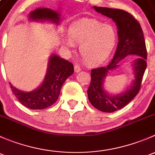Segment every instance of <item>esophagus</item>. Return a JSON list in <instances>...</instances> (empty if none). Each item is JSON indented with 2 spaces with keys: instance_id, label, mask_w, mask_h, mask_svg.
I'll return each instance as SVG.
<instances>
[{
  "instance_id": "34e87169",
  "label": "esophagus",
  "mask_w": 155,
  "mask_h": 155,
  "mask_svg": "<svg viewBox=\"0 0 155 155\" xmlns=\"http://www.w3.org/2000/svg\"><path fill=\"white\" fill-rule=\"evenodd\" d=\"M74 70H75V72H76V73H79V72L81 71L80 67H79V65L76 64V65H75V66H74Z\"/></svg>"
}]
</instances>
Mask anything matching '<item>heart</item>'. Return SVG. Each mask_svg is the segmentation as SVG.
<instances>
[{
  "label": "heart",
  "mask_w": 155,
  "mask_h": 155,
  "mask_svg": "<svg viewBox=\"0 0 155 155\" xmlns=\"http://www.w3.org/2000/svg\"><path fill=\"white\" fill-rule=\"evenodd\" d=\"M65 44L73 48L79 44V53L89 64H97L107 58L117 41L112 25L95 19H83L70 25Z\"/></svg>",
  "instance_id": "obj_1"
}]
</instances>
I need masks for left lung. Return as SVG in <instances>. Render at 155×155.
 Segmentation results:
<instances>
[{
    "label": "left lung",
    "instance_id": "obj_1",
    "mask_svg": "<svg viewBox=\"0 0 155 155\" xmlns=\"http://www.w3.org/2000/svg\"><path fill=\"white\" fill-rule=\"evenodd\" d=\"M99 13L113 20L118 28V43L115 55L107 67L91 70V80L87 89V97L91 105L104 112H113L127 105L138 94L146 69L147 51L143 30L140 23L129 12L118 9L94 7ZM135 54L138 57L131 62L134 74L132 84L124 92L110 95L105 91L104 79L109 71L120 66L126 56Z\"/></svg>",
    "mask_w": 155,
    "mask_h": 155
}]
</instances>
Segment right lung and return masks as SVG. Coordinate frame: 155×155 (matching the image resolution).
Listing matches in <instances>:
<instances>
[{
  "label": "right lung",
  "instance_id": "right-lung-1",
  "mask_svg": "<svg viewBox=\"0 0 155 155\" xmlns=\"http://www.w3.org/2000/svg\"><path fill=\"white\" fill-rule=\"evenodd\" d=\"M28 18L30 21H50L55 25H58L61 19L58 12L48 8L36 9L30 12ZM47 66L42 84L31 91H20L10 83L12 93L25 107L31 109H43L54 104L63 84L74 72L73 64L54 54L49 57Z\"/></svg>",
  "mask_w": 155,
  "mask_h": 155
}]
</instances>
